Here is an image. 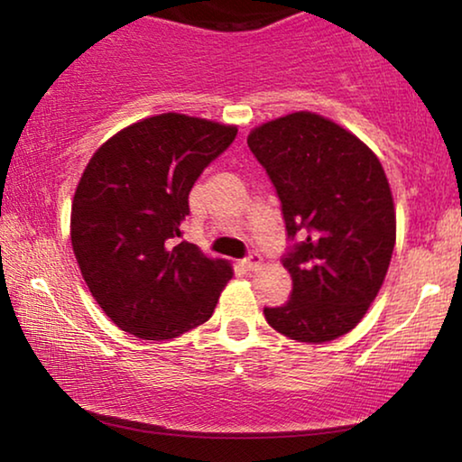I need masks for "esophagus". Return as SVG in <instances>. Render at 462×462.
Masks as SVG:
<instances>
[{
  "label": "esophagus",
  "mask_w": 462,
  "mask_h": 462,
  "mask_svg": "<svg viewBox=\"0 0 462 462\" xmlns=\"http://www.w3.org/2000/svg\"><path fill=\"white\" fill-rule=\"evenodd\" d=\"M261 261H263V258H261V254H258V252H250V254L242 261V267L248 269V271H256L258 267H261Z\"/></svg>",
  "instance_id": "obj_1"
}]
</instances>
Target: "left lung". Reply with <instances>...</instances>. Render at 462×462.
I'll return each mask as SVG.
<instances>
[{
  "label": "left lung",
  "instance_id": "8db88e82",
  "mask_svg": "<svg viewBox=\"0 0 462 462\" xmlns=\"http://www.w3.org/2000/svg\"><path fill=\"white\" fill-rule=\"evenodd\" d=\"M248 147L282 201L290 300L264 307L271 328L326 343L359 324L387 275L395 208L378 157L330 119L292 113L252 130Z\"/></svg>",
  "mask_w": 462,
  "mask_h": 462
}]
</instances>
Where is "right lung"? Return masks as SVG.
I'll list each match as a JSON object with an SVG mask.
<instances>
[{"label":"right lung","instance_id":"right-lung-1","mask_svg":"<svg viewBox=\"0 0 462 462\" xmlns=\"http://www.w3.org/2000/svg\"><path fill=\"white\" fill-rule=\"evenodd\" d=\"M236 125L162 113L109 138L81 174L71 244L100 309L124 332L166 340L212 318L233 271L179 242L189 193Z\"/></svg>","mask_w":462,"mask_h":462}]
</instances>
